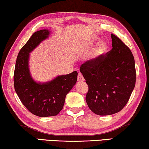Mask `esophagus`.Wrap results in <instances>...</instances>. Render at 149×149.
Here are the masks:
<instances>
[{"instance_id":"obj_1","label":"esophagus","mask_w":149,"mask_h":149,"mask_svg":"<svg viewBox=\"0 0 149 149\" xmlns=\"http://www.w3.org/2000/svg\"><path fill=\"white\" fill-rule=\"evenodd\" d=\"M77 81L79 82H83L85 81V79H84L83 76L82 75V74H81V73H79L78 77H77Z\"/></svg>"}]
</instances>
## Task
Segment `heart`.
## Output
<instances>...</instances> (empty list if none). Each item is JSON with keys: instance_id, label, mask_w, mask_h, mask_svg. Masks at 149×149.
Returning <instances> with one entry per match:
<instances>
[{"instance_id": "1", "label": "heart", "mask_w": 149, "mask_h": 149, "mask_svg": "<svg viewBox=\"0 0 149 149\" xmlns=\"http://www.w3.org/2000/svg\"><path fill=\"white\" fill-rule=\"evenodd\" d=\"M96 40V38H94L93 42ZM107 49V45L105 42H101L98 44L97 47L95 51V54L96 56H100L104 54Z\"/></svg>"}]
</instances>
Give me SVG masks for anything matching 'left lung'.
<instances>
[{
	"label": "left lung",
	"instance_id": "left-lung-1",
	"mask_svg": "<svg viewBox=\"0 0 149 149\" xmlns=\"http://www.w3.org/2000/svg\"><path fill=\"white\" fill-rule=\"evenodd\" d=\"M112 49L82 64L80 71L89 87L86 102L93 113H118L128 103L135 87L134 58L130 48L111 34Z\"/></svg>",
	"mask_w": 149,
	"mask_h": 149
}]
</instances>
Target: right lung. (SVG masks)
Masks as SVG:
<instances>
[{
	"mask_svg": "<svg viewBox=\"0 0 149 149\" xmlns=\"http://www.w3.org/2000/svg\"><path fill=\"white\" fill-rule=\"evenodd\" d=\"M49 33L48 29H41L33 33L19 51L14 72V87L17 95L28 110L39 117L59 113L63 108L66 95L77 83L78 75L74 71L44 83L32 79L29 69V53L48 38Z\"/></svg>",
	"mask_w": 149,
	"mask_h": 149,
	"instance_id": "1",
	"label": "right lung"
}]
</instances>
